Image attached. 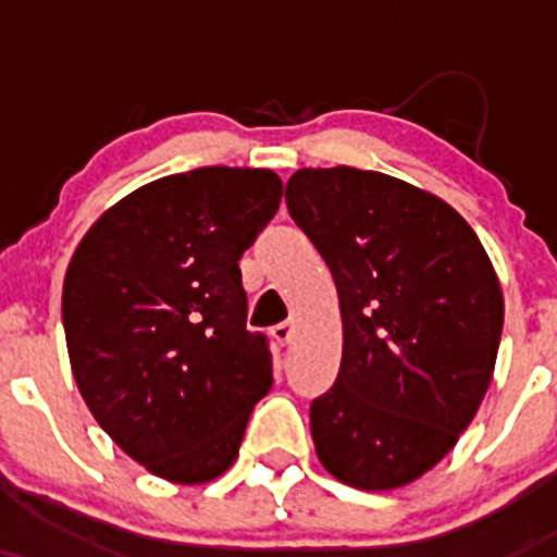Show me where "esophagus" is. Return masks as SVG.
<instances>
[{
	"instance_id": "obj_1",
	"label": "esophagus",
	"mask_w": 557,
	"mask_h": 557,
	"mask_svg": "<svg viewBox=\"0 0 557 557\" xmlns=\"http://www.w3.org/2000/svg\"><path fill=\"white\" fill-rule=\"evenodd\" d=\"M293 335H296V322H293V319H287V322L274 324V327H272V337H274V341H277L280 345L290 343Z\"/></svg>"
}]
</instances>
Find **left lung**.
<instances>
[{
  "label": "left lung",
  "instance_id": "8db88e82",
  "mask_svg": "<svg viewBox=\"0 0 557 557\" xmlns=\"http://www.w3.org/2000/svg\"><path fill=\"white\" fill-rule=\"evenodd\" d=\"M285 201L341 298V372L311 403L319 461L350 487H403L453 450L487 393L497 274L450 203L398 177L298 170Z\"/></svg>",
  "mask_w": 557,
  "mask_h": 557
}]
</instances>
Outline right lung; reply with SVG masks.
<instances>
[{"label":"right lung","mask_w":557,"mask_h":557,"mask_svg":"<svg viewBox=\"0 0 557 557\" xmlns=\"http://www.w3.org/2000/svg\"><path fill=\"white\" fill-rule=\"evenodd\" d=\"M283 198L272 170L198 168L133 190L83 235L62 287L70 367L133 461L177 484L233 466L272 387L238 261Z\"/></svg>","instance_id":"right-lung-1"}]
</instances>
